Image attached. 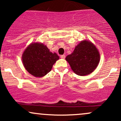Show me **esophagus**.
I'll return each mask as SVG.
<instances>
[{
  "label": "esophagus",
  "instance_id": "34e87169",
  "mask_svg": "<svg viewBox=\"0 0 121 121\" xmlns=\"http://www.w3.org/2000/svg\"><path fill=\"white\" fill-rule=\"evenodd\" d=\"M60 57L61 58V59H65V55H61V56H60Z\"/></svg>",
  "mask_w": 121,
  "mask_h": 121
}]
</instances>
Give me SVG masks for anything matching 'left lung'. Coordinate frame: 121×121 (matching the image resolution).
Listing matches in <instances>:
<instances>
[{"instance_id": "8db88e82", "label": "left lung", "mask_w": 121, "mask_h": 121, "mask_svg": "<svg viewBox=\"0 0 121 121\" xmlns=\"http://www.w3.org/2000/svg\"><path fill=\"white\" fill-rule=\"evenodd\" d=\"M65 60L71 69L78 76H86L96 69L100 60V55L96 47L87 40L81 41Z\"/></svg>"}]
</instances>
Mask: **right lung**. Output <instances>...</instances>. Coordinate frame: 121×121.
<instances>
[{
  "mask_svg": "<svg viewBox=\"0 0 121 121\" xmlns=\"http://www.w3.org/2000/svg\"><path fill=\"white\" fill-rule=\"evenodd\" d=\"M59 56L50 52L42 43H33L28 46L22 55V62L26 70L35 77H41L51 70Z\"/></svg>",
  "mask_w": 121,
  "mask_h": 121,
  "instance_id": "1",
  "label": "right lung"
}]
</instances>
